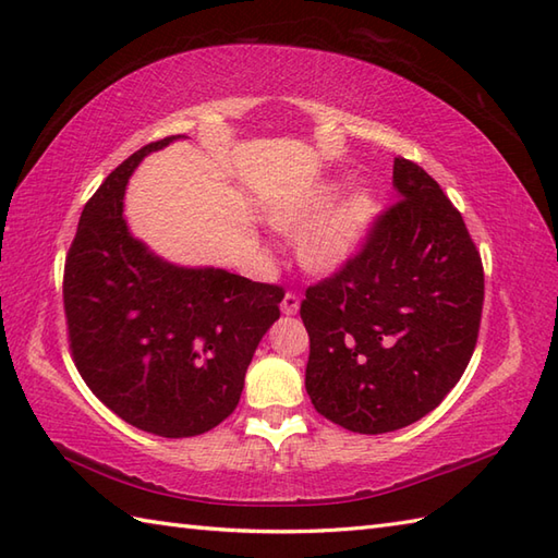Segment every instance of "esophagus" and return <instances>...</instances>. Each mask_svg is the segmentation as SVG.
<instances>
[{"label": "esophagus", "mask_w": 558, "mask_h": 558, "mask_svg": "<svg viewBox=\"0 0 558 558\" xmlns=\"http://www.w3.org/2000/svg\"><path fill=\"white\" fill-rule=\"evenodd\" d=\"M280 310H282V314H288V316L298 314L300 312V294L288 290L286 298H282V302H280Z\"/></svg>", "instance_id": "obj_1"}]
</instances>
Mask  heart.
Listing matches in <instances>:
<instances>
[{"label": "heart", "instance_id": "b5f03b06", "mask_svg": "<svg viewBox=\"0 0 558 558\" xmlns=\"http://www.w3.org/2000/svg\"><path fill=\"white\" fill-rule=\"evenodd\" d=\"M340 184L322 182L306 192L282 201L268 213L276 230L300 235V260L316 272H330L354 254L376 216V201L369 192H352L342 196Z\"/></svg>", "mask_w": 558, "mask_h": 558}]
</instances>
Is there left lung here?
<instances>
[{
	"label": "left lung",
	"instance_id": "1",
	"mask_svg": "<svg viewBox=\"0 0 558 558\" xmlns=\"http://www.w3.org/2000/svg\"><path fill=\"white\" fill-rule=\"evenodd\" d=\"M400 198L362 246L306 288V393L326 420L386 434L438 408L477 345L484 268L460 210L417 162L396 158Z\"/></svg>",
	"mask_w": 558,
	"mask_h": 558
}]
</instances>
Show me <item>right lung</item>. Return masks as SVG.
Instances as JSON below:
<instances>
[{"label":"right lung","instance_id":"right-lung-1","mask_svg":"<svg viewBox=\"0 0 558 558\" xmlns=\"http://www.w3.org/2000/svg\"><path fill=\"white\" fill-rule=\"evenodd\" d=\"M172 138L136 150L88 198L62 294L71 360L93 396L136 429L184 438L234 412L286 290L220 268L170 266L129 234V174Z\"/></svg>","mask_w":558,"mask_h":558}]
</instances>
